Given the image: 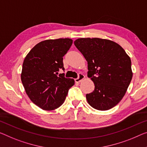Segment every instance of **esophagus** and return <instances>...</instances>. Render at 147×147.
<instances>
[{"instance_id":"1","label":"esophagus","mask_w":147,"mask_h":147,"mask_svg":"<svg viewBox=\"0 0 147 147\" xmlns=\"http://www.w3.org/2000/svg\"><path fill=\"white\" fill-rule=\"evenodd\" d=\"M84 78H85V76L84 75H83V74H80V75H79L78 78L75 80L76 83H80L81 81L84 80Z\"/></svg>"}]
</instances>
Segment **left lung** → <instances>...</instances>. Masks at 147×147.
Wrapping results in <instances>:
<instances>
[{
	"label": "left lung",
	"instance_id": "8db88e82",
	"mask_svg": "<svg viewBox=\"0 0 147 147\" xmlns=\"http://www.w3.org/2000/svg\"><path fill=\"white\" fill-rule=\"evenodd\" d=\"M74 45L88 64V77L94 90L86 94L88 103L98 110L115 107L125 95L133 77L130 57L120 45L100 38H80Z\"/></svg>",
	"mask_w": 147,
	"mask_h": 147
}]
</instances>
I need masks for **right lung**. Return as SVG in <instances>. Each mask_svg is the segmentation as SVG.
Instances as JSON below:
<instances>
[{"label": "right lung", "mask_w": 147, "mask_h": 147, "mask_svg": "<svg viewBox=\"0 0 147 147\" xmlns=\"http://www.w3.org/2000/svg\"><path fill=\"white\" fill-rule=\"evenodd\" d=\"M68 38L45 40L37 44L25 58L21 80L30 100L44 110H54L64 103L74 79L66 78L63 56L71 46Z\"/></svg>", "instance_id": "obj_1"}]
</instances>
